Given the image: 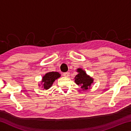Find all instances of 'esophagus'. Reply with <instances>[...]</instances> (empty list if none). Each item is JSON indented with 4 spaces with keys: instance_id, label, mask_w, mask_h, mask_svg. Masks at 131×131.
Instances as JSON below:
<instances>
[{
    "instance_id": "esophagus-1",
    "label": "esophagus",
    "mask_w": 131,
    "mask_h": 131,
    "mask_svg": "<svg viewBox=\"0 0 131 131\" xmlns=\"http://www.w3.org/2000/svg\"><path fill=\"white\" fill-rule=\"evenodd\" d=\"M69 75H70L69 72H65V73H63V76L65 77H66L69 76Z\"/></svg>"
}]
</instances>
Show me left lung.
Masks as SVG:
<instances>
[{
  "label": "left lung",
  "instance_id": "obj_1",
  "mask_svg": "<svg viewBox=\"0 0 131 131\" xmlns=\"http://www.w3.org/2000/svg\"><path fill=\"white\" fill-rule=\"evenodd\" d=\"M77 72H79V74L74 77L75 83L77 85L81 86L82 90H87L93 83V79L87 76L85 72L81 69H78Z\"/></svg>",
  "mask_w": 131,
  "mask_h": 131
}]
</instances>
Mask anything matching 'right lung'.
<instances>
[{
    "label": "right lung",
    "mask_w": 131,
    "mask_h": 131,
    "mask_svg": "<svg viewBox=\"0 0 131 131\" xmlns=\"http://www.w3.org/2000/svg\"><path fill=\"white\" fill-rule=\"evenodd\" d=\"M61 74L58 72H48L45 74L43 77L42 82L43 83V88L45 90H47L52 85L55 80L60 77Z\"/></svg>",
    "instance_id": "obj_1"
}]
</instances>
